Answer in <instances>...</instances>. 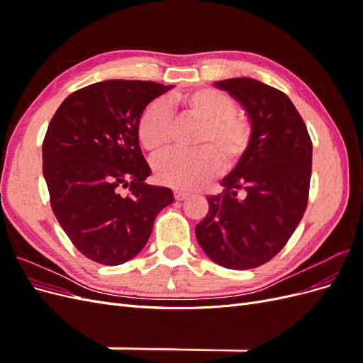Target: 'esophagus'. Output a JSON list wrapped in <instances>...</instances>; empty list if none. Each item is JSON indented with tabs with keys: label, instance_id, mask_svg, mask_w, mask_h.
Returning a JSON list of instances; mask_svg holds the SVG:
<instances>
[{
	"label": "esophagus",
	"instance_id": "esophagus-1",
	"mask_svg": "<svg viewBox=\"0 0 363 363\" xmlns=\"http://www.w3.org/2000/svg\"><path fill=\"white\" fill-rule=\"evenodd\" d=\"M188 196H189V192L180 191V189H175V191H174V199L177 200V201H183L184 199H188Z\"/></svg>",
	"mask_w": 363,
	"mask_h": 363
}]
</instances>
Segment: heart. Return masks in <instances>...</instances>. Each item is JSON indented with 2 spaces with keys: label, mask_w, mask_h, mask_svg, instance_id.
I'll return each mask as SVG.
<instances>
[{
  "label": "heart",
  "mask_w": 363,
  "mask_h": 363,
  "mask_svg": "<svg viewBox=\"0 0 363 363\" xmlns=\"http://www.w3.org/2000/svg\"><path fill=\"white\" fill-rule=\"evenodd\" d=\"M183 113L201 121L194 151H172L155 163L160 183L194 189L218 174L221 163L232 168L245 156L252 131L248 119L236 112V103L215 87H199L175 96ZM172 118L162 100L150 103L138 123L139 144L150 155H160L171 144Z\"/></svg>",
  "instance_id": "heart-1"
}]
</instances>
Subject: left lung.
I'll list each match as a JSON object with an SVG mask.
<instances>
[{"instance_id": "left-lung-1", "label": "left lung", "mask_w": 363, "mask_h": 363, "mask_svg": "<svg viewBox=\"0 0 363 363\" xmlns=\"http://www.w3.org/2000/svg\"><path fill=\"white\" fill-rule=\"evenodd\" d=\"M244 107L251 144L208 195V212L195 225L206 255L228 269L269 262L286 245L304 215L312 174V140L289 96L248 77L215 82Z\"/></svg>"}]
</instances>
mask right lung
<instances>
[{
	"label": "right lung",
	"instance_id": "1",
	"mask_svg": "<svg viewBox=\"0 0 363 363\" xmlns=\"http://www.w3.org/2000/svg\"><path fill=\"white\" fill-rule=\"evenodd\" d=\"M155 82L106 80L72 92L42 144L52 212L83 256L107 267L139 255L169 188L151 186L138 139L145 107L172 89ZM129 192L122 194V188Z\"/></svg>",
	"mask_w": 363,
	"mask_h": 363
}]
</instances>
